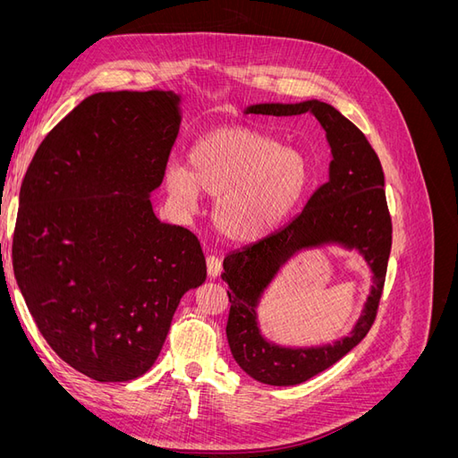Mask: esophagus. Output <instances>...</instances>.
<instances>
[{"label": "esophagus", "instance_id": "34e87169", "mask_svg": "<svg viewBox=\"0 0 458 458\" xmlns=\"http://www.w3.org/2000/svg\"><path fill=\"white\" fill-rule=\"evenodd\" d=\"M206 267H208V275H210L212 279H216V276H219L221 273V259L217 256H208Z\"/></svg>", "mask_w": 458, "mask_h": 458}]
</instances>
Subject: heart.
Listing matches in <instances>:
<instances>
[{
	"mask_svg": "<svg viewBox=\"0 0 458 458\" xmlns=\"http://www.w3.org/2000/svg\"><path fill=\"white\" fill-rule=\"evenodd\" d=\"M187 162L165 165L164 185L170 199L182 210H192L202 192L216 197L214 227L234 242L258 241L283 224L311 182L303 152L246 128L200 137Z\"/></svg>",
	"mask_w": 458,
	"mask_h": 458,
	"instance_id": "1",
	"label": "heart"
}]
</instances>
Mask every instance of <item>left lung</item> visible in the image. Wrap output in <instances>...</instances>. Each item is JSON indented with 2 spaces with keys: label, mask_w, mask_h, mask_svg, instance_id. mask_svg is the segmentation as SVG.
Instances as JSON below:
<instances>
[{
  "label": "left lung",
  "mask_w": 458,
  "mask_h": 458,
  "mask_svg": "<svg viewBox=\"0 0 458 458\" xmlns=\"http://www.w3.org/2000/svg\"><path fill=\"white\" fill-rule=\"evenodd\" d=\"M311 113L330 145L328 182L318 187L303 210L269 237L224 259L221 279L229 284V348L239 367L269 386H296L332 367L350 353L370 330L382 296L392 248V217L387 212L384 172L377 152L357 126L323 101L259 103L244 114L296 116ZM338 243L357 250L373 271V286L362 317L348 337L311 349H286L260 336L257 306L276 273L296 251Z\"/></svg>",
  "instance_id": "left-lung-1"
}]
</instances>
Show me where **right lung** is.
<instances>
[{"label": "right lung", "mask_w": 458, "mask_h": 458, "mask_svg": "<svg viewBox=\"0 0 458 458\" xmlns=\"http://www.w3.org/2000/svg\"><path fill=\"white\" fill-rule=\"evenodd\" d=\"M179 103L162 89L93 93L46 135L22 179L17 284L51 350L97 382L145 374L179 300L206 281L199 239L162 224L148 199Z\"/></svg>", "instance_id": "add662e5"}]
</instances>
